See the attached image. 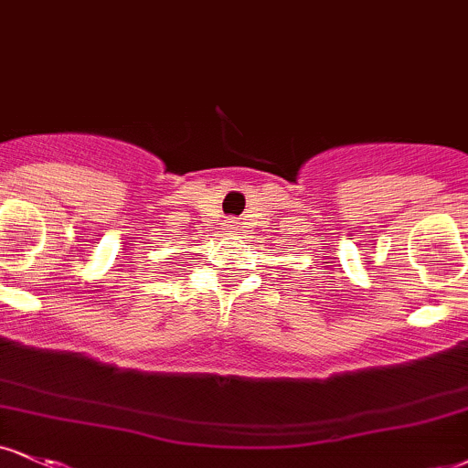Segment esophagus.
Masks as SVG:
<instances>
[{"label": "esophagus", "mask_w": 468, "mask_h": 468, "mask_svg": "<svg viewBox=\"0 0 468 468\" xmlns=\"http://www.w3.org/2000/svg\"><path fill=\"white\" fill-rule=\"evenodd\" d=\"M230 227H233V224H230Z\"/></svg>", "instance_id": "34e87169"}]
</instances>
